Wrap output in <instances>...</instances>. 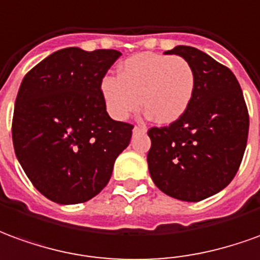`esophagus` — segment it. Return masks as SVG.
I'll use <instances>...</instances> for the list:
<instances>
[{
	"instance_id": "34e87169",
	"label": "esophagus",
	"mask_w": 260,
	"mask_h": 260,
	"mask_svg": "<svg viewBox=\"0 0 260 260\" xmlns=\"http://www.w3.org/2000/svg\"><path fill=\"white\" fill-rule=\"evenodd\" d=\"M133 133L134 134H144V133H147V127H145V126H136L133 128Z\"/></svg>"
}]
</instances>
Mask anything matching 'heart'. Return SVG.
Instances as JSON below:
<instances>
[{"label":"heart","instance_id":"heart-1","mask_svg":"<svg viewBox=\"0 0 260 260\" xmlns=\"http://www.w3.org/2000/svg\"><path fill=\"white\" fill-rule=\"evenodd\" d=\"M105 109L123 121L141 108L159 124L179 120L196 91V73L183 57L140 53L121 62L117 78L108 75L99 85Z\"/></svg>","mask_w":260,"mask_h":260}]
</instances>
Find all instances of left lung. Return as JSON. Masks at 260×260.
Wrapping results in <instances>:
<instances>
[{
  "label": "left lung",
  "mask_w": 260,
  "mask_h": 260,
  "mask_svg": "<svg viewBox=\"0 0 260 260\" xmlns=\"http://www.w3.org/2000/svg\"><path fill=\"white\" fill-rule=\"evenodd\" d=\"M165 53L192 64L196 91L179 120L148 130V171L165 194L200 202L234 179L246 148L249 116L231 70L190 46H176Z\"/></svg>",
  "instance_id": "left-lung-1"
}]
</instances>
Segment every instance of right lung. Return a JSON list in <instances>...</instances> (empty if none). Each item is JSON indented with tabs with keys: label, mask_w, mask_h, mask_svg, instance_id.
<instances>
[{
	"label": "right lung",
	"mask_w": 260,
	"mask_h": 260,
	"mask_svg": "<svg viewBox=\"0 0 260 260\" xmlns=\"http://www.w3.org/2000/svg\"><path fill=\"white\" fill-rule=\"evenodd\" d=\"M120 56L67 47L22 80L12 120L16 158L33 186L54 203L95 198L130 143L133 126L110 119L99 91Z\"/></svg>",
	"instance_id": "add662e5"
}]
</instances>
